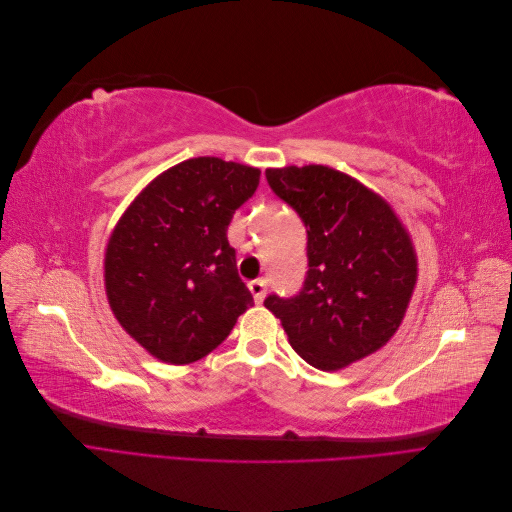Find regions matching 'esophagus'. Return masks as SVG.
Returning <instances> with one entry per match:
<instances>
[{
	"label": "esophagus",
	"instance_id": "esophagus-1",
	"mask_svg": "<svg viewBox=\"0 0 512 512\" xmlns=\"http://www.w3.org/2000/svg\"><path fill=\"white\" fill-rule=\"evenodd\" d=\"M247 288H250L256 303L265 301V297H267V280H254V282L247 284Z\"/></svg>",
	"mask_w": 512,
	"mask_h": 512
}]
</instances>
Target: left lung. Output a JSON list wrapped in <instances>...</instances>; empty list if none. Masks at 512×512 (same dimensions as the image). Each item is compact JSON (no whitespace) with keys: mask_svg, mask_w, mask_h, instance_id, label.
Returning a JSON list of instances; mask_svg holds the SVG:
<instances>
[{"mask_svg":"<svg viewBox=\"0 0 512 512\" xmlns=\"http://www.w3.org/2000/svg\"><path fill=\"white\" fill-rule=\"evenodd\" d=\"M271 190L307 228V277L292 299L271 297L301 359L337 371L389 344L406 316L418 258L386 200L342 170L307 164L267 168Z\"/></svg>","mask_w":512,"mask_h":512,"instance_id":"left-lung-1","label":"left lung"}]
</instances>
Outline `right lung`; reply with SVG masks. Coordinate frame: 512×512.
<instances>
[{
  "instance_id": "obj_1",
  "label": "right lung",
  "mask_w": 512,
  "mask_h": 512,
  "mask_svg": "<svg viewBox=\"0 0 512 512\" xmlns=\"http://www.w3.org/2000/svg\"><path fill=\"white\" fill-rule=\"evenodd\" d=\"M260 170L190 158L149 181L115 224L104 252V288L117 322L170 365L218 348L254 305L226 230Z\"/></svg>"
}]
</instances>
